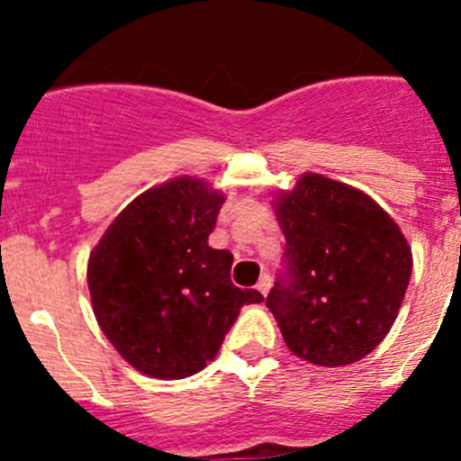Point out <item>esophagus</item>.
<instances>
[{
    "label": "esophagus",
    "mask_w": 461,
    "mask_h": 461,
    "mask_svg": "<svg viewBox=\"0 0 461 461\" xmlns=\"http://www.w3.org/2000/svg\"><path fill=\"white\" fill-rule=\"evenodd\" d=\"M269 287H272V278H269V274H263V276H260V281H258V285H257V290L263 296H267Z\"/></svg>",
    "instance_id": "obj_1"
}]
</instances>
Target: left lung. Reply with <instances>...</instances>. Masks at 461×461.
<instances>
[{
  "label": "left lung",
  "mask_w": 461,
  "mask_h": 461,
  "mask_svg": "<svg viewBox=\"0 0 461 461\" xmlns=\"http://www.w3.org/2000/svg\"><path fill=\"white\" fill-rule=\"evenodd\" d=\"M287 269L265 299L283 341L323 368L355 364L393 328L412 272L406 236L368 194L303 174L274 201Z\"/></svg>",
  "instance_id": "1"
}]
</instances>
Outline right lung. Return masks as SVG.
Masks as SVG:
<instances>
[{
    "label": "right lung",
    "mask_w": 461,
    "mask_h": 461,
    "mask_svg": "<svg viewBox=\"0 0 461 461\" xmlns=\"http://www.w3.org/2000/svg\"><path fill=\"white\" fill-rule=\"evenodd\" d=\"M225 196L180 176L147 189L115 216L86 265L93 314L129 366L185 379L218 355L257 290L231 283L227 249L209 248Z\"/></svg>",
    "instance_id": "1"
}]
</instances>
